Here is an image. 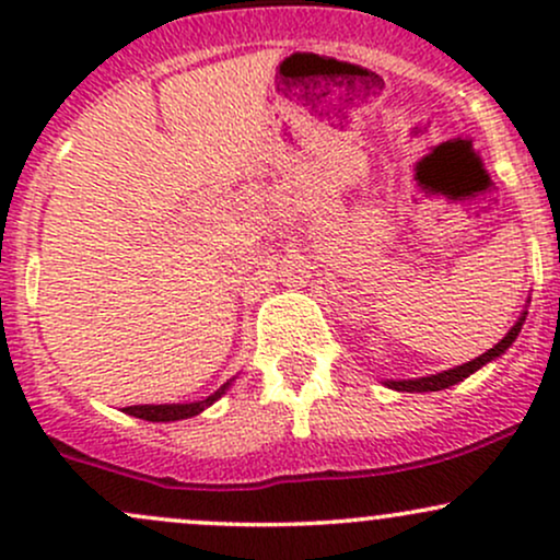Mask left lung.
Returning a JSON list of instances; mask_svg holds the SVG:
<instances>
[{
    "label": "left lung",
    "instance_id": "1",
    "mask_svg": "<svg viewBox=\"0 0 560 560\" xmlns=\"http://www.w3.org/2000/svg\"><path fill=\"white\" fill-rule=\"evenodd\" d=\"M524 318H526V316L518 318V320H516V326H513V329L508 331L505 337L500 339V342L492 347V350H487L485 355L474 358V361H468V363H464V365H455V369L442 371V374H434V376L405 378V382H392V378H389L387 387H389V389H397V392H440V389L453 387V384L464 382L466 376H471L474 371H479V369H481V365H487L490 361H494V358L503 355V352L508 350V347H511L513 342H516L518 331H522V326H524Z\"/></svg>",
    "mask_w": 560,
    "mask_h": 560
}]
</instances>
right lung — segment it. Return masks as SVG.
I'll use <instances>...</instances> for the list:
<instances>
[{
    "mask_svg": "<svg viewBox=\"0 0 560 560\" xmlns=\"http://www.w3.org/2000/svg\"><path fill=\"white\" fill-rule=\"evenodd\" d=\"M226 382L223 384L221 389L213 392L210 397H205V400L199 402H171V405H128V408H124L128 416H137V419H144V421H182V419H191V416L202 413L205 408H210L218 397L226 395L229 389Z\"/></svg>",
    "mask_w": 560,
    "mask_h": 560,
    "instance_id": "1",
    "label": "right lung"
}]
</instances>
